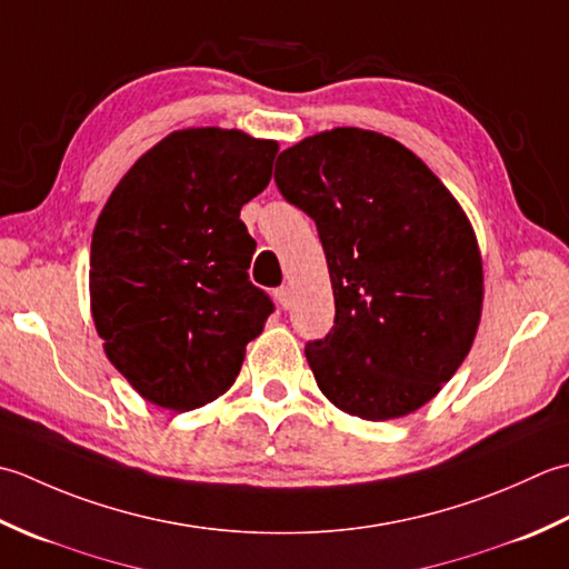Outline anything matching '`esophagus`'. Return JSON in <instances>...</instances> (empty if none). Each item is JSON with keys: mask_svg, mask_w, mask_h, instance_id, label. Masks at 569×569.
<instances>
[{"mask_svg": "<svg viewBox=\"0 0 569 569\" xmlns=\"http://www.w3.org/2000/svg\"><path fill=\"white\" fill-rule=\"evenodd\" d=\"M274 299H277V305H280V309H287L289 301H292V292H289L287 287H280V289H274Z\"/></svg>", "mask_w": 569, "mask_h": 569, "instance_id": "esophagus-1", "label": "esophagus"}]
</instances>
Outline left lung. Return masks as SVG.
Listing matches in <instances>:
<instances>
[{"label":"left lung","mask_w":569,"mask_h":569,"mask_svg":"<svg viewBox=\"0 0 569 569\" xmlns=\"http://www.w3.org/2000/svg\"><path fill=\"white\" fill-rule=\"evenodd\" d=\"M282 196L315 218L336 319L307 361L327 400L382 422L430 402L469 356L483 309L477 233L437 173L361 127L277 157Z\"/></svg>","instance_id":"1"}]
</instances>
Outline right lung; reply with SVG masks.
Segmentation results:
<instances>
[{
    "mask_svg": "<svg viewBox=\"0 0 569 569\" xmlns=\"http://www.w3.org/2000/svg\"><path fill=\"white\" fill-rule=\"evenodd\" d=\"M280 144L187 127L147 149L112 189L90 242V315L108 361L173 412L233 386L272 301L248 280L240 208L272 179Z\"/></svg>",
    "mask_w": 569,
    "mask_h": 569,
    "instance_id": "1",
    "label": "right lung"
}]
</instances>
